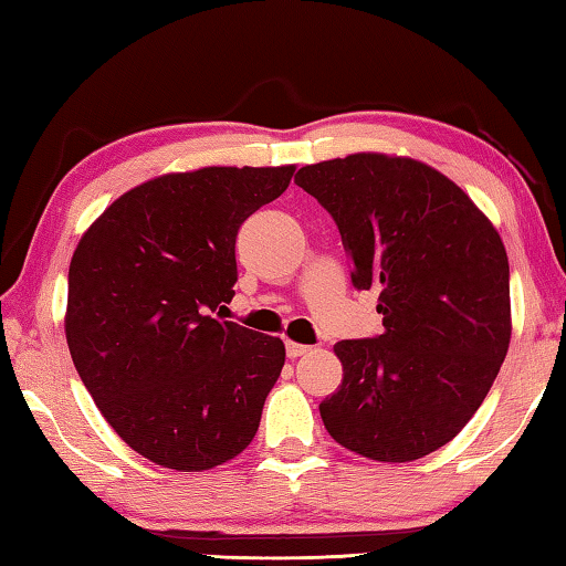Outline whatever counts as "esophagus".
Instances as JSON below:
<instances>
[{
  "label": "esophagus",
  "instance_id": "1",
  "mask_svg": "<svg viewBox=\"0 0 566 566\" xmlns=\"http://www.w3.org/2000/svg\"><path fill=\"white\" fill-rule=\"evenodd\" d=\"M312 347H306V344H296V342H286V357H292V359H296V357H302V354H306L310 352Z\"/></svg>",
  "mask_w": 566,
  "mask_h": 566
}]
</instances>
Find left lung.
Listing matches in <instances>:
<instances>
[{
    "label": "left lung",
    "mask_w": 566,
    "mask_h": 566,
    "mask_svg": "<svg viewBox=\"0 0 566 566\" xmlns=\"http://www.w3.org/2000/svg\"><path fill=\"white\" fill-rule=\"evenodd\" d=\"M339 227L357 290H377L381 334L334 344L342 385L319 405L334 442L375 462L437 452L474 417L512 339L510 260L462 187L381 151L294 177Z\"/></svg>",
    "instance_id": "8db88e82"
}]
</instances>
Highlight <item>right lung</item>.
Masks as SVG:
<instances>
[{
    "label": "right lung",
    "mask_w": 566,
    "mask_h": 566,
    "mask_svg": "<svg viewBox=\"0 0 566 566\" xmlns=\"http://www.w3.org/2000/svg\"><path fill=\"white\" fill-rule=\"evenodd\" d=\"M294 165L169 171L94 219L70 264L64 334L84 387L134 452L177 472L242 454L284 367V342L217 317L249 214Z\"/></svg>",
    "instance_id": "1"
}]
</instances>
